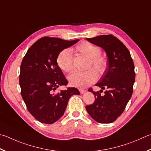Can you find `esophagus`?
Masks as SVG:
<instances>
[{
	"mask_svg": "<svg viewBox=\"0 0 151 151\" xmlns=\"http://www.w3.org/2000/svg\"><path fill=\"white\" fill-rule=\"evenodd\" d=\"M79 91H80V93H81V94H82L86 92V90H83V89H80V90H79Z\"/></svg>",
	"mask_w": 151,
	"mask_h": 151,
	"instance_id": "1",
	"label": "esophagus"
}]
</instances>
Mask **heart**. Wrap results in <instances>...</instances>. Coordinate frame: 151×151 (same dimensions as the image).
Segmentation results:
<instances>
[{
    "instance_id": "heart-1",
    "label": "heart",
    "mask_w": 151,
    "mask_h": 151,
    "mask_svg": "<svg viewBox=\"0 0 151 151\" xmlns=\"http://www.w3.org/2000/svg\"><path fill=\"white\" fill-rule=\"evenodd\" d=\"M76 50L79 53L90 58L88 68L92 66L100 75L105 72L108 61L105 57L101 55V49L98 46L88 42H83L76 46ZM57 63L59 67L65 73H70L73 70V58L72 52L69 49H65L58 54ZM98 75L94 69H89L84 72H75L68 76V81L71 86L86 88L94 83Z\"/></svg>"
}]
</instances>
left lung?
Listing matches in <instances>:
<instances>
[{
    "label": "left lung",
    "instance_id": "obj_1",
    "mask_svg": "<svg viewBox=\"0 0 151 151\" xmlns=\"http://www.w3.org/2000/svg\"><path fill=\"white\" fill-rule=\"evenodd\" d=\"M92 44L106 51L108 65L105 72L96 86L100 92H91L95 101L86 106L88 113L96 122L100 123L114 122L121 116L133 94L135 79L133 59L125 45L113 35H102L86 38ZM103 89L104 94L101 95Z\"/></svg>",
    "mask_w": 151,
    "mask_h": 151
}]
</instances>
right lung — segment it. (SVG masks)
Here are the masks:
<instances>
[{
  "mask_svg": "<svg viewBox=\"0 0 151 151\" xmlns=\"http://www.w3.org/2000/svg\"><path fill=\"white\" fill-rule=\"evenodd\" d=\"M57 37H43L30 47L20 66L21 94L29 112L37 121L51 124L63 116L69 98L80 94L76 88L55 93L68 81L57 63L58 54L77 43Z\"/></svg>",
  "mask_w": 151,
  "mask_h": 151,
  "instance_id": "add662e5",
  "label": "right lung"
}]
</instances>
